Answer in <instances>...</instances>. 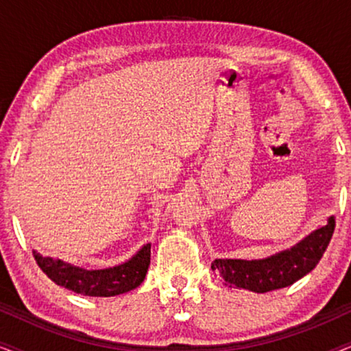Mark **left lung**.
I'll use <instances>...</instances> for the list:
<instances>
[{"label":"left lung","instance_id":"8db88e82","mask_svg":"<svg viewBox=\"0 0 351 351\" xmlns=\"http://www.w3.org/2000/svg\"><path fill=\"white\" fill-rule=\"evenodd\" d=\"M335 227L334 215L324 227L306 234L304 239L285 251L263 258H215L210 268L230 286L241 287L257 294L287 287L304 278L318 265Z\"/></svg>","mask_w":351,"mask_h":351}]
</instances>
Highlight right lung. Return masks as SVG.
Returning <instances> with one entry per match:
<instances>
[{"label": "right lung", "mask_w": 351, "mask_h": 351, "mask_svg": "<svg viewBox=\"0 0 351 351\" xmlns=\"http://www.w3.org/2000/svg\"><path fill=\"white\" fill-rule=\"evenodd\" d=\"M150 243L143 244L126 262L108 268H97V270H88L62 258L41 256L35 249L33 256L38 267L57 286L81 295L113 297L136 289L142 285L150 265Z\"/></svg>", "instance_id": "right-lung-1"}]
</instances>
